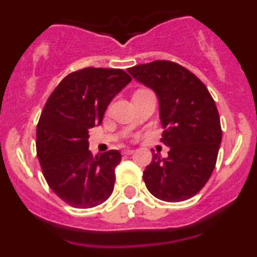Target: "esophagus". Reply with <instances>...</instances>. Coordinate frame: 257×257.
Listing matches in <instances>:
<instances>
[{"label": "esophagus", "instance_id": "esophagus-1", "mask_svg": "<svg viewBox=\"0 0 257 257\" xmlns=\"http://www.w3.org/2000/svg\"><path fill=\"white\" fill-rule=\"evenodd\" d=\"M121 153H123L124 155H132L134 153V150L133 149H124Z\"/></svg>", "mask_w": 257, "mask_h": 257}]
</instances>
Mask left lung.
Returning <instances> with one entry per match:
<instances>
[{"instance_id": "obj_1", "label": "left lung", "mask_w": 257, "mask_h": 257, "mask_svg": "<svg viewBox=\"0 0 257 257\" xmlns=\"http://www.w3.org/2000/svg\"><path fill=\"white\" fill-rule=\"evenodd\" d=\"M128 72L158 95L168 158L153 154L143 172L148 190L163 201L193 198L208 183L221 143V125L208 88L189 69L172 61L138 64Z\"/></svg>"}]
</instances>
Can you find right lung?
Returning a JSON list of instances; mask_svg holds the SVG:
<instances>
[{
	"label": "right lung",
	"instance_id": "1",
	"mask_svg": "<svg viewBox=\"0 0 257 257\" xmlns=\"http://www.w3.org/2000/svg\"><path fill=\"white\" fill-rule=\"evenodd\" d=\"M131 80L123 69H78L59 82L41 113L36 148L43 177L73 208H94L113 193L121 155L108 150L93 157L88 129L102 123L110 100Z\"/></svg>",
	"mask_w": 257,
	"mask_h": 257
}]
</instances>
